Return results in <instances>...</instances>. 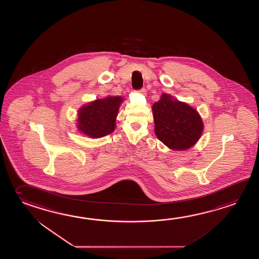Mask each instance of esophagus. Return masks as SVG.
Here are the masks:
<instances>
[{
  "label": "esophagus",
  "mask_w": 259,
  "mask_h": 259,
  "mask_svg": "<svg viewBox=\"0 0 259 259\" xmlns=\"http://www.w3.org/2000/svg\"><path fill=\"white\" fill-rule=\"evenodd\" d=\"M140 92L142 93V95H146V94H147V91H146L145 88H142V89L140 90Z\"/></svg>",
  "instance_id": "34e87169"
}]
</instances>
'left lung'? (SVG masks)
Returning a JSON list of instances; mask_svg holds the SVG:
<instances>
[{
	"label": "left lung",
	"instance_id": "obj_1",
	"mask_svg": "<svg viewBox=\"0 0 259 259\" xmlns=\"http://www.w3.org/2000/svg\"><path fill=\"white\" fill-rule=\"evenodd\" d=\"M152 108L155 135L168 148L188 150L199 140L203 132L202 119L188 104L162 94Z\"/></svg>",
	"mask_w": 259,
	"mask_h": 259
}]
</instances>
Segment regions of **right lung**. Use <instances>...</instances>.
I'll list each match as a JSON object with an SVG mask.
<instances>
[{"mask_svg":"<svg viewBox=\"0 0 259 259\" xmlns=\"http://www.w3.org/2000/svg\"><path fill=\"white\" fill-rule=\"evenodd\" d=\"M122 102L121 97H107L81 107L78 111V130L94 139L110 134L116 127V117Z\"/></svg>","mask_w":259,"mask_h":259,"instance_id":"obj_1","label":"right lung"}]
</instances>
